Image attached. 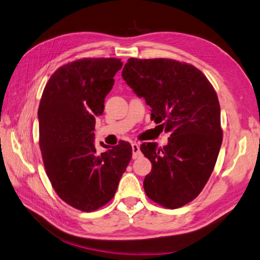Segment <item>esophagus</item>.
Wrapping results in <instances>:
<instances>
[{
  "label": "esophagus",
  "instance_id": "obj_1",
  "mask_svg": "<svg viewBox=\"0 0 260 260\" xmlns=\"http://www.w3.org/2000/svg\"><path fill=\"white\" fill-rule=\"evenodd\" d=\"M131 148H132V157L133 159H137L141 156V151H140V146L137 142H133L131 144Z\"/></svg>",
  "mask_w": 260,
  "mask_h": 260
}]
</instances>
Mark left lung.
I'll use <instances>...</instances> for the list:
<instances>
[{
  "mask_svg": "<svg viewBox=\"0 0 260 260\" xmlns=\"http://www.w3.org/2000/svg\"><path fill=\"white\" fill-rule=\"evenodd\" d=\"M121 76L152 107L151 119L170 132L166 146L141 145L152 162L144 191L164 207L184 206L207 183L222 143L214 86L193 65L169 58H129Z\"/></svg>",
  "mask_w": 260,
  "mask_h": 260,
  "instance_id": "left-lung-1",
  "label": "left lung"
}]
</instances>
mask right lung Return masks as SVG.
<instances>
[{
    "label": "right lung",
    "mask_w": 260,
    "mask_h": 260,
    "mask_svg": "<svg viewBox=\"0 0 260 260\" xmlns=\"http://www.w3.org/2000/svg\"><path fill=\"white\" fill-rule=\"evenodd\" d=\"M121 67L118 58L68 62L51 76L39 106L46 175L59 198L82 211L96 210L114 198L132 157L125 141L101 154L94 146L95 117L103 114Z\"/></svg>",
    "instance_id": "right-lung-1"
}]
</instances>
